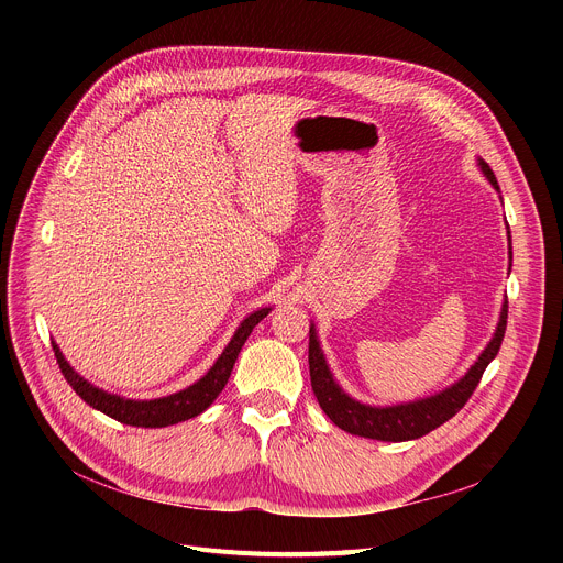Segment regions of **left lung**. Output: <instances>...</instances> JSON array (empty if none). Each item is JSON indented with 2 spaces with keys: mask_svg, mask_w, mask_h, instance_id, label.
Masks as SVG:
<instances>
[{
  "mask_svg": "<svg viewBox=\"0 0 563 563\" xmlns=\"http://www.w3.org/2000/svg\"><path fill=\"white\" fill-rule=\"evenodd\" d=\"M479 166L490 180V185L499 189L490 166L486 162H479ZM507 314H509V303L505 301V306H501L497 331L490 344L484 349L479 361L472 365L470 372L459 383H454L452 388L442 390L440 395H433L429 399L401 404V406H388V408L365 406L340 390V386L333 380L327 367V361H323L317 335L310 329L308 363H310V383H312L314 397L321 410L331 418V422L344 429L346 433L372 438V440H386V442H404V440L422 438L429 431L438 429L440 424H445L450 418H454L456 412L465 406V401L472 397V393H475V388L479 386V380L484 376V369L497 356L501 340H505Z\"/></svg>",
  "mask_w": 563,
  "mask_h": 563,
  "instance_id": "left-lung-1",
  "label": "left lung"
}]
</instances>
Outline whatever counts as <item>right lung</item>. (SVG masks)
I'll return each mask as SVG.
<instances>
[{"mask_svg":"<svg viewBox=\"0 0 563 563\" xmlns=\"http://www.w3.org/2000/svg\"><path fill=\"white\" fill-rule=\"evenodd\" d=\"M272 308H262L257 312H253L251 317H246L242 321V327L236 329L234 338L230 340V344L225 346V351L219 356V361L214 363V367L207 372L198 383L189 386L183 393H175L170 397H162V399H151V401H132V399H123V397H115L109 395L91 383L84 380L64 358V353L58 351V346L52 342L54 349V356L58 363V369H62L64 378L70 383V388L88 404L98 408L104 416L130 424V427H143V429H157V427H168V424H177V422H185L191 420L196 416L210 406L219 393L225 388V383L230 378V372L234 367L236 356H240V351L246 342V338L253 333V329L257 323L269 314Z\"/></svg>","mask_w":563,"mask_h":563,"instance_id":"right-lung-1","label":"right lung"}]
</instances>
